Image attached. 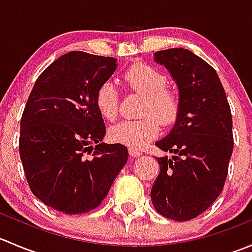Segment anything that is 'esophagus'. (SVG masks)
Returning <instances> with one entry per match:
<instances>
[{
	"label": "esophagus",
	"mask_w": 252,
	"mask_h": 252,
	"mask_svg": "<svg viewBox=\"0 0 252 252\" xmlns=\"http://www.w3.org/2000/svg\"><path fill=\"white\" fill-rule=\"evenodd\" d=\"M142 152L140 151V150H136V149H129V156L130 157H139L141 156Z\"/></svg>",
	"instance_id": "34e87169"
}]
</instances>
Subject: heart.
I'll return each instance as SVG.
<instances>
[{"mask_svg": "<svg viewBox=\"0 0 252 252\" xmlns=\"http://www.w3.org/2000/svg\"><path fill=\"white\" fill-rule=\"evenodd\" d=\"M126 85L144 96L140 121H123L110 129L113 142L131 149H140L147 141L156 138L162 126H169L177 119L179 98L174 91L166 88L167 78L156 68L145 63H135L123 75ZM118 91L111 81H106L96 93L95 103L101 116L114 121L118 114Z\"/></svg>", "mask_w": 252, "mask_h": 252, "instance_id": "heart-1", "label": "heart"}]
</instances>
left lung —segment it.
Returning a JSON list of instances; mask_svg holds the SVG:
<instances>
[{"instance_id": "obj_1", "label": "left lung", "mask_w": 252, "mask_h": 252, "mask_svg": "<svg viewBox=\"0 0 252 252\" xmlns=\"http://www.w3.org/2000/svg\"><path fill=\"white\" fill-rule=\"evenodd\" d=\"M177 84L179 112L172 130L156 142L173 156L157 157L159 174L151 189L155 210L174 220H189L222 192L233 152V122L216 70L185 48L154 55Z\"/></svg>"}]
</instances>
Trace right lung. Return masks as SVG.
Masks as SVG:
<instances>
[{"instance_id": "add662e5", "label": "right lung", "mask_w": 252, "mask_h": 252, "mask_svg": "<svg viewBox=\"0 0 252 252\" xmlns=\"http://www.w3.org/2000/svg\"><path fill=\"white\" fill-rule=\"evenodd\" d=\"M117 65L113 57L68 52L30 93L20 121V159L32 194L53 210L80 215L96 208L128 161L124 145L102 142L106 126L95 103Z\"/></svg>"}]
</instances>
